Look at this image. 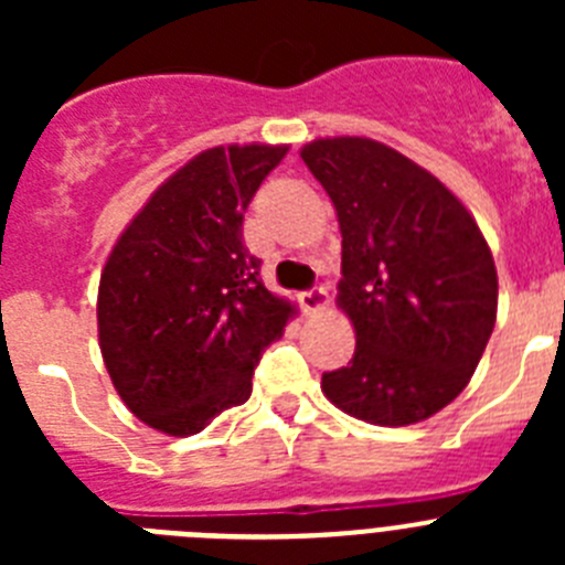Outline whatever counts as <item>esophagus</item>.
<instances>
[{"label":"esophagus","instance_id":"1","mask_svg":"<svg viewBox=\"0 0 565 565\" xmlns=\"http://www.w3.org/2000/svg\"><path fill=\"white\" fill-rule=\"evenodd\" d=\"M299 306L306 313H319L328 308V291L326 288H313V291L299 294Z\"/></svg>","mask_w":565,"mask_h":565}]
</instances>
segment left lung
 <instances>
[{"label": "left lung", "instance_id": "left-lung-1", "mask_svg": "<svg viewBox=\"0 0 565 565\" xmlns=\"http://www.w3.org/2000/svg\"><path fill=\"white\" fill-rule=\"evenodd\" d=\"M299 158L337 209V306L356 331L353 359L322 373V393L379 427L436 416L495 328L498 271L476 217L436 174L371 138H317Z\"/></svg>", "mask_w": 565, "mask_h": 565}]
</instances>
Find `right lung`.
I'll list each match as a JSON object with an SVG mask.
<instances>
[{
    "label": "right lung",
    "mask_w": 565,
    "mask_h": 565,
    "mask_svg": "<svg viewBox=\"0 0 565 565\" xmlns=\"http://www.w3.org/2000/svg\"><path fill=\"white\" fill-rule=\"evenodd\" d=\"M286 143L203 149L115 239L98 286V344L129 411L174 438L248 402L259 356L297 308L268 291L243 212Z\"/></svg>",
    "instance_id": "add662e5"
}]
</instances>
